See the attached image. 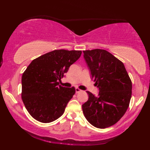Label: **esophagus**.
Wrapping results in <instances>:
<instances>
[{"instance_id": "34e87169", "label": "esophagus", "mask_w": 150, "mask_h": 150, "mask_svg": "<svg viewBox=\"0 0 150 150\" xmlns=\"http://www.w3.org/2000/svg\"><path fill=\"white\" fill-rule=\"evenodd\" d=\"M75 90H76V93H79V92H81V90L80 89H79V88H76L75 89Z\"/></svg>"}]
</instances>
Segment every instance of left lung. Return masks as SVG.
Segmentation results:
<instances>
[{"label":"left lung","mask_w":150,"mask_h":150,"mask_svg":"<svg viewBox=\"0 0 150 150\" xmlns=\"http://www.w3.org/2000/svg\"><path fill=\"white\" fill-rule=\"evenodd\" d=\"M83 53L91 79L99 89L98 96L87 91L89 99L82 105L83 114L92 126L108 128L116 124L128 109L132 82L124 63L108 51L94 49Z\"/></svg>","instance_id":"left-lung-1"}]
</instances>
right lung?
Segmentation results:
<instances>
[{
	"instance_id": "1",
	"label": "right lung",
	"mask_w": 150,
	"mask_h": 150,
	"mask_svg": "<svg viewBox=\"0 0 150 150\" xmlns=\"http://www.w3.org/2000/svg\"><path fill=\"white\" fill-rule=\"evenodd\" d=\"M81 50H55L30 63L22 76V99L35 120L50 123L62 115L75 88L63 87L58 81L80 58Z\"/></svg>"
}]
</instances>
